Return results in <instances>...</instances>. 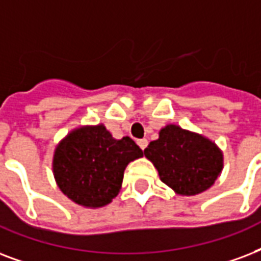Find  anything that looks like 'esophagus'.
<instances>
[{
	"mask_svg": "<svg viewBox=\"0 0 261 261\" xmlns=\"http://www.w3.org/2000/svg\"><path fill=\"white\" fill-rule=\"evenodd\" d=\"M137 144L139 145V148L142 149V150H145V149H146V146H148V139H139Z\"/></svg>",
	"mask_w": 261,
	"mask_h": 261,
	"instance_id": "1",
	"label": "esophagus"
}]
</instances>
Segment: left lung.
I'll use <instances>...</instances> for the list:
<instances>
[{"instance_id": "1", "label": "left lung", "mask_w": 261, "mask_h": 261, "mask_svg": "<svg viewBox=\"0 0 261 261\" xmlns=\"http://www.w3.org/2000/svg\"><path fill=\"white\" fill-rule=\"evenodd\" d=\"M163 182L178 196H196L215 184L223 170L222 149L208 137L167 124L144 150Z\"/></svg>"}]
</instances>
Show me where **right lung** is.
<instances>
[{
  "instance_id": "1",
  "label": "right lung",
  "mask_w": 261,
  "mask_h": 261,
  "mask_svg": "<svg viewBox=\"0 0 261 261\" xmlns=\"http://www.w3.org/2000/svg\"><path fill=\"white\" fill-rule=\"evenodd\" d=\"M144 156L130 137L113 138L102 123L75 127L56 145L53 175L59 189L83 208H102L119 194L124 170Z\"/></svg>"
}]
</instances>
